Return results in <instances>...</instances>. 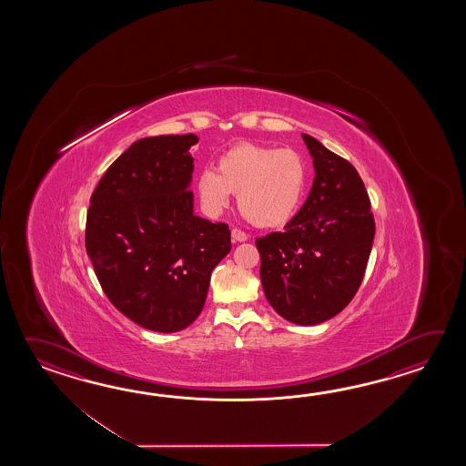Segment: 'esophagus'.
Masks as SVG:
<instances>
[{
	"mask_svg": "<svg viewBox=\"0 0 466 466\" xmlns=\"http://www.w3.org/2000/svg\"><path fill=\"white\" fill-rule=\"evenodd\" d=\"M231 239H233V243H243V241H247L248 235L241 229H231Z\"/></svg>",
	"mask_w": 466,
	"mask_h": 466,
	"instance_id": "1",
	"label": "esophagus"
}]
</instances>
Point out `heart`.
I'll use <instances>...</instances> for the list:
<instances>
[{
  "label": "heart",
  "instance_id": "obj_1",
  "mask_svg": "<svg viewBox=\"0 0 466 466\" xmlns=\"http://www.w3.org/2000/svg\"><path fill=\"white\" fill-rule=\"evenodd\" d=\"M307 183V161L295 149L239 143L219 157L217 171L199 175L198 193L209 215L228 208L235 193L251 225L278 228L295 217Z\"/></svg>",
  "mask_w": 466,
  "mask_h": 466
}]
</instances>
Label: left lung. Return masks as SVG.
Here are the masks:
<instances>
[{
    "mask_svg": "<svg viewBox=\"0 0 466 466\" xmlns=\"http://www.w3.org/2000/svg\"><path fill=\"white\" fill-rule=\"evenodd\" d=\"M315 178L283 231L258 238L259 277L279 317L311 327L337 317L357 295L375 238L370 198L355 167L303 135Z\"/></svg>",
    "mask_w": 466,
    "mask_h": 466,
    "instance_id": "8db88e82",
    "label": "left lung"
}]
</instances>
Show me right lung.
Returning <instances> with one entry per match:
<instances>
[{
  "label": "right lung",
  "mask_w": 466,
  "mask_h": 466,
  "mask_svg": "<svg viewBox=\"0 0 466 466\" xmlns=\"http://www.w3.org/2000/svg\"><path fill=\"white\" fill-rule=\"evenodd\" d=\"M198 137L135 141L89 199L86 253L109 301L139 327L175 333L198 318L211 271L231 249L228 225L193 213Z\"/></svg>",
  "instance_id": "add662e5"
}]
</instances>
